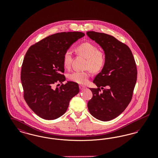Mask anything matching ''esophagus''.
I'll use <instances>...</instances> for the list:
<instances>
[{
	"mask_svg": "<svg viewBox=\"0 0 158 158\" xmlns=\"http://www.w3.org/2000/svg\"><path fill=\"white\" fill-rule=\"evenodd\" d=\"M85 88H86L85 86H82V85H79V89H80L81 90H83V89H85Z\"/></svg>",
	"mask_w": 158,
	"mask_h": 158,
	"instance_id": "esophagus-1",
	"label": "esophagus"
}]
</instances>
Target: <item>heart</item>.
<instances>
[{"instance_id": "heart-1", "label": "heart", "mask_w": 158, "mask_h": 158, "mask_svg": "<svg viewBox=\"0 0 158 158\" xmlns=\"http://www.w3.org/2000/svg\"><path fill=\"white\" fill-rule=\"evenodd\" d=\"M76 52L88 59L86 69L93 72H98L105 66L106 57L105 53L98 50L97 46L90 42H84L77 46ZM73 54L70 50H66L63 56V64L66 69L71 66ZM90 74L85 72H74L69 75V79L74 82L85 85L88 82Z\"/></svg>"}]
</instances>
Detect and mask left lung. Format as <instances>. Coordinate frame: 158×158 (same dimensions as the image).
Masks as SVG:
<instances>
[{"mask_svg": "<svg viewBox=\"0 0 158 158\" xmlns=\"http://www.w3.org/2000/svg\"><path fill=\"white\" fill-rule=\"evenodd\" d=\"M86 34L102 47L106 57L104 67L93 81L98 88H90L93 97L88 102V110L99 120H111L131 100L137 76L135 60L127 45L113 36L95 31Z\"/></svg>", "mask_w": 158, "mask_h": 158, "instance_id": "1", "label": "left lung"}]
</instances>
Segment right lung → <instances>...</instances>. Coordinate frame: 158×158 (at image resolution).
I'll return each mask as SVG.
<instances>
[{
    "mask_svg": "<svg viewBox=\"0 0 158 158\" xmlns=\"http://www.w3.org/2000/svg\"><path fill=\"white\" fill-rule=\"evenodd\" d=\"M84 35L81 32L54 34L31 45L25 54L21 73L23 98L40 117L47 120L58 118L67 111L70 99L79 93V85L74 82L62 83L56 89L53 85L66 80L62 74L63 54Z\"/></svg>",
    "mask_w": 158,
    "mask_h": 158,
    "instance_id": "right-lung-1",
    "label": "right lung"
}]
</instances>
